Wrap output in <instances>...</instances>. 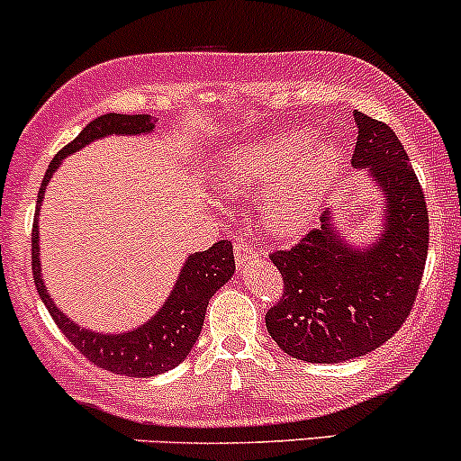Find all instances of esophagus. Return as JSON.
Here are the masks:
<instances>
[{
  "label": "esophagus",
  "mask_w": 461,
  "mask_h": 461,
  "mask_svg": "<svg viewBox=\"0 0 461 461\" xmlns=\"http://www.w3.org/2000/svg\"><path fill=\"white\" fill-rule=\"evenodd\" d=\"M255 257H257L255 248H252L250 244H246V241H237V244H235V261H237V267H240V270H244L248 263L255 261Z\"/></svg>",
  "instance_id": "obj_1"
}]
</instances>
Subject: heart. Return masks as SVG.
<instances>
[{"label": "heart", "instance_id": "obj_1", "mask_svg": "<svg viewBox=\"0 0 461 461\" xmlns=\"http://www.w3.org/2000/svg\"><path fill=\"white\" fill-rule=\"evenodd\" d=\"M313 139L309 131H289L232 148L217 163L215 187L240 198H263L267 226L298 235L318 215L344 158L338 146Z\"/></svg>", "mask_w": 461, "mask_h": 461}]
</instances>
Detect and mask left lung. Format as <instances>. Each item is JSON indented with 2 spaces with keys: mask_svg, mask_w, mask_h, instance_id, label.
I'll list each match as a JSON object with an SVG mask.
<instances>
[{
  "mask_svg": "<svg viewBox=\"0 0 461 461\" xmlns=\"http://www.w3.org/2000/svg\"><path fill=\"white\" fill-rule=\"evenodd\" d=\"M355 123L353 165L384 195L381 232L355 246L324 211L320 229L272 255L285 294L266 313L267 333L309 364H339L384 346L410 315L425 272L429 215L410 157L387 123L359 111Z\"/></svg>",
  "mask_w": 461,
  "mask_h": 461,
  "instance_id": "1",
  "label": "left lung"
}]
</instances>
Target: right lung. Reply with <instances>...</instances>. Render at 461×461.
Here are the masks:
<instances>
[{
    "label": "right lung",
    "instance_id": "obj_1",
    "mask_svg": "<svg viewBox=\"0 0 461 461\" xmlns=\"http://www.w3.org/2000/svg\"><path fill=\"white\" fill-rule=\"evenodd\" d=\"M154 119L149 115H119L108 113L86 123L69 146H65L50 163L41 183L39 198H36V213L32 226V274L39 296L54 322L63 330V335L80 350L91 364L100 368L115 372L123 376H137V379H149L154 375L176 368L183 364L185 357L191 353L195 339L204 324L206 304L221 285L229 283L235 274V257H232V244L229 240L217 241L204 252H194L180 267L172 292L157 313L148 322L139 324L137 329L123 330V333H97V330L85 329L69 320L59 309L50 296L41 272V250H39V211L43 204V194L56 169L60 167L65 157L89 146L95 139H104L108 134H132L152 132Z\"/></svg>",
    "mask_w": 461,
    "mask_h": 461
}]
</instances>
